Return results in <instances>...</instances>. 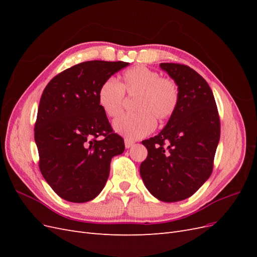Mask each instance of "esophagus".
I'll use <instances>...</instances> for the list:
<instances>
[{"instance_id": "1", "label": "esophagus", "mask_w": 257, "mask_h": 257, "mask_svg": "<svg viewBox=\"0 0 257 257\" xmlns=\"http://www.w3.org/2000/svg\"><path fill=\"white\" fill-rule=\"evenodd\" d=\"M134 142L132 141V139H128V138H125L124 139V145H125V148L126 149H128V148H131L132 146H134Z\"/></svg>"}]
</instances>
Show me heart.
Masks as SVG:
<instances>
[{"label": "heart", "instance_id": "b5f03b06", "mask_svg": "<svg viewBox=\"0 0 257 257\" xmlns=\"http://www.w3.org/2000/svg\"><path fill=\"white\" fill-rule=\"evenodd\" d=\"M124 93L136 95L134 109L137 112L124 113L115 118L113 130L128 138H142L150 134L155 127V118L164 121L172 115L179 103L178 84L169 78L143 65L124 72L119 83L107 78L99 85L97 102L108 116L118 114L122 108Z\"/></svg>", "mask_w": 257, "mask_h": 257}]
</instances>
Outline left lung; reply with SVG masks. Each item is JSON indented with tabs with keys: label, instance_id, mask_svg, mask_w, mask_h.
<instances>
[{
	"label": "left lung",
	"instance_id": "left-lung-1",
	"mask_svg": "<svg viewBox=\"0 0 257 257\" xmlns=\"http://www.w3.org/2000/svg\"><path fill=\"white\" fill-rule=\"evenodd\" d=\"M179 88L175 112L160 133L143 142L148 157L141 164L143 181L165 203L192 196L212 173L220 142V118L207 81L191 67L161 63Z\"/></svg>",
	"mask_w": 257,
	"mask_h": 257
}]
</instances>
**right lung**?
Instances as JSON below:
<instances>
[{
  "mask_svg": "<svg viewBox=\"0 0 257 257\" xmlns=\"http://www.w3.org/2000/svg\"><path fill=\"white\" fill-rule=\"evenodd\" d=\"M127 62L88 61L50 80L38 106L34 127L40 169L58 195L85 203L102 192L110 162L124 151L97 102L99 85ZM104 136L103 140H98Z\"/></svg>",
  "mask_w": 257,
  "mask_h": 257,
  "instance_id": "obj_1",
  "label": "right lung"
}]
</instances>
